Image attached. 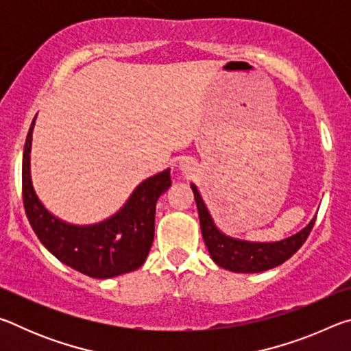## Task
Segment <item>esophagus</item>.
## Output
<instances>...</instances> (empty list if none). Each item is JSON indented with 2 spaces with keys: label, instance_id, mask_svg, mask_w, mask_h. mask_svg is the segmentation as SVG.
I'll use <instances>...</instances> for the list:
<instances>
[{
  "label": "esophagus",
  "instance_id": "obj_1",
  "mask_svg": "<svg viewBox=\"0 0 351 351\" xmlns=\"http://www.w3.org/2000/svg\"><path fill=\"white\" fill-rule=\"evenodd\" d=\"M181 169H182V170H186V171L192 170V164H190L189 161H182V162H181Z\"/></svg>",
  "mask_w": 351,
  "mask_h": 351
}]
</instances>
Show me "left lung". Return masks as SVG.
<instances>
[{
	"mask_svg": "<svg viewBox=\"0 0 351 351\" xmlns=\"http://www.w3.org/2000/svg\"><path fill=\"white\" fill-rule=\"evenodd\" d=\"M192 190L198 207L201 234H203L212 260L221 268L234 272H260L282 265L302 247L311 232L314 221H316V218H313V221L299 234L277 243H249L235 240L219 232L195 184H192Z\"/></svg>",
	"mask_w": 351,
	"mask_h": 351,
	"instance_id": "8db88e82",
	"label": "left lung"
}]
</instances>
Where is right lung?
I'll list each match as a JSON object with an SVG mask.
<instances>
[{"label": "right lung", "instance_id": "1", "mask_svg": "<svg viewBox=\"0 0 351 351\" xmlns=\"http://www.w3.org/2000/svg\"><path fill=\"white\" fill-rule=\"evenodd\" d=\"M23 152V204L35 235L52 255L69 268L94 278H110L144 265L154 237L156 201L171 186L170 169L148 178L134 190L127 204L94 226H73L51 215L34 192L29 170L32 130Z\"/></svg>", "mask_w": 351, "mask_h": 351}]
</instances>
